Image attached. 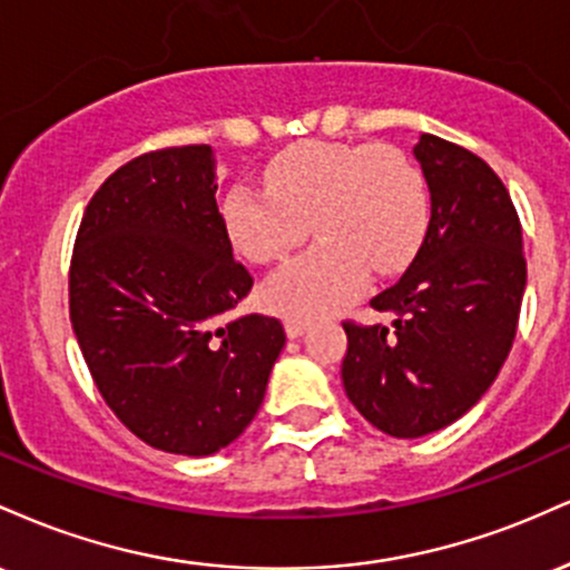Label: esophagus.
<instances>
[{
  "mask_svg": "<svg viewBox=\"0 0 570 570\" xmlns=\"http://www.w3.org/2000/svg\"><path fill=\"white\" fill-rule=\"evenodd\" d=\"M284 326H286V335H289V337H299V335H303V332L307 330V326H311V322H307V318L286 316V318H284Z\"/></svg>",
  "mask_w": 570,
  "mask_h": 570,
  "instance_id": "esophagus-1",
  "label": "esophagus"
}]
</instances>
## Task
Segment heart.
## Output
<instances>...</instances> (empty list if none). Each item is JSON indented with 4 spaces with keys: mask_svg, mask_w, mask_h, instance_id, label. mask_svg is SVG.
<instances>
[{
    "mask_svg": "<svg viewBox=\"0 0 570 570\" xmlns=\"http://www.w3.org/2000/svg\"><path fill=\"white\" fill-rule=\"evenodd\" d=\"M265 187L233 185L222 225L233 248L257 265L278 263L318 233L311 252L265 284V303L311 318L351 303L367 271L394 276L410 265L429 227L423 176L394 147L303 141L265 166Z\"/></svg>",
    "mask_w": 570,
    "mask_h": 570,
    "instance_id": "heart-1",
    "label": "heart"
}]
</instances>
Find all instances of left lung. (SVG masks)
Segmentation results:
<instances>
[{"instance_id": "left-lung-1", "label": "left lung", "mask_w": 570, "mask_h": 570, "mask_svg": "<svg viewBox=\"0 0 570 570\" xmlns=\"http://www.w3.org/2000/svg\"><path fill=\"white\" fill-rule=\"evenodd\" d=\"M412 153L431 193L429 230L407 273L370 303L394 324L343 322L345 394L396 440L450 426L480 402L512 351L528 278L499 174L431 134Z\"/></svg>"}]
</instances>
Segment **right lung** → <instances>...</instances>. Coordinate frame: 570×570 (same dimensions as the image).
I'll list each match as a JSON object with an SVG mask.
<instances>
[{
  "label": "right lung",
  "instance_id": "right-lung-1",
  "mask_svg": "<svg viewBox=\"0 0 570 570\" xmlns=\"http://www.w3.org/2000/svg\"><path fill=\"white\" fill-rule=\"evenodd\" d=\"M208 144L134 158L96 189L69 265V318L104 402L149 448L212 455L244 434L286 335L263 313L217 206Z\"/></svg>",
  "mask_w": 570,
  "mask_h": 570
}]
</instances>
